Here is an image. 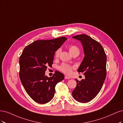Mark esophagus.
Listing matches in <instances>:
<instances>
[{"label": "esophagus", "instance_id": "1", "mask_svg": "<svg viewBox=\"0 0 123 123\" xmlns=\"http://www.w3.org/2000/svg\"><path fill=\"white\" fill-rule=\"evenodd\" d=\"M64 78H65V79H70V78H69V77H67V76H66L64 77Z\"/></svg>", "mask_w": 123, "mask_h": 123}]
</instances>
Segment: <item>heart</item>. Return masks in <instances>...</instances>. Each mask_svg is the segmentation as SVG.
I'll return each mask as SVG.
<instances>
[{
  "label": "heart",
  "instance_id": "b5f03b06",
  "mask_svg": "<svg viewBox=\"0 0 123 123\" xmlns=\"http://www.w3.org/2000/svg\"><path fill=\"white\" fill-rule=\"evenodd\" d=\"M68 49L70 53L72 54L73 56L74 55L78 54L79 55L80 53V49L79 47L75 45H70L68 46ZM61 52V49H58L55 52V55L56 58L58 57L59 55H60ZM59 69L63 73H64L66 74L69 75L72 73V71L73 68V67L68 64L66 63H63L59 67Z\"/></svg>",
  "mask_w": 123,
  "mask_h": 123
}]
</instances>
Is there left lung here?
Returning <instances> with one entry per match:
<instances>
[{"mask_svg": "<svg viewBox=\"0 0 123 123\" xmlns=\"http://www.w3.org/2000/svg\"><path fill=\"white\" fill-rule=\"evenodd\" d=\"M81 42L85 57L78 69L85 79H76L77 86L73 91V98L81 103L92 100L100 92L106 76L107 57L100 43L85 34L73 37Z\"/></svg>", "mask_w": 123, "mask_h": 123, "instance_id": "8db88e82", "label": "left lung"}]
</instances>
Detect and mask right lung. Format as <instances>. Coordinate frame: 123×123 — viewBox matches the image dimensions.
<instances>
[{
	"label": "right lung",
	"mask_w": 123,
	"mask_h": 123,
	"mask_svg": "<svg viewBox=\"0 0 123 123\" xmlns=\"http://www.w3.org/2000/svg\"><path fill=\"white\" fill-rule=\"evenodd\" d=\"M67 38L62 37L51 40H37L26 46L19 58V77L27 93L39 104L52 100L55 86L64 78L56 71L53 76L45 75L47 66L53 63L55 53Z\"/></svg>",
	"instance_id": "obj_1"
}]
</instances>
